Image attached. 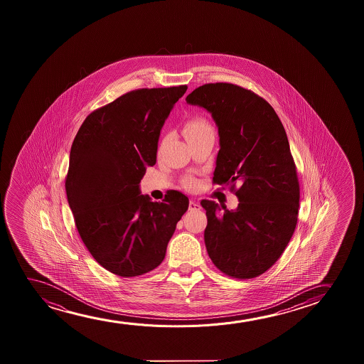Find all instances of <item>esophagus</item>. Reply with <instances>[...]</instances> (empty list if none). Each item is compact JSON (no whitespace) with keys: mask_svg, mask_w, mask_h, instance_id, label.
<instances>
[{"mask_svg":"<svg viewBox=\"0 0 364 364\" xmlns=\"http://www.w3.org/2000/svg\"><path fill=\"white\" fill-rule=\"evenodd\" d=\"M201 209L199 203L195 201V200H190L189 201V210L190 211H199Z\"/></svg>","mask_w":364,"mask_h":364,"instance_id":"1","label":"esophagus"}]
</instances>
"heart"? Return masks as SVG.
Returning a JSON list of instances; mask_svg holds the SVG:
<instances>
[{
  "mask_svg": "<svg viewBox=\"0 0 364 364\" xmlns=\"http://www.w3.org/2000/svg\"><path fill=\"white\" fill-rule=\"evenodd\" d=\"M214 129L210 124L208 120L201 118V117H195L185 122L184 127H183V134H184L186 140L194 139L196 136L200 135L206 134V133H213ZM186 184L189 186L194 185V180H188Z\"/></svg>",
  "mask_w": 364,
  "mask_h": 364,
  "instance_id": "1",
  "label": "heart"
}]
</instances>
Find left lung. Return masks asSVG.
I'll use <instances>...</instances> for the list:
<instances>
[{
  "instance_id": "obj_1",
  "label": "left lung",
  "mask_w": 364,
  "mask_h": 364,
  "mask_svg": "<svg viewBox=\"0 0 364 364\" xmlns=\"http://www.w3.org/2000/svg\"><path fill=\"white\" fill-rule=\"evenodd\" d=\"M186 103L208 110L218 127L214 183L241 185L235 210L201 201L208 254L224 274L254 279L279 259L297 224L299 185L284 125L266 100L230 83L201 85Z\"/></svg>"
}]
</instances>
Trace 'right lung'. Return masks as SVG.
I'll return each mask as SVG.
<instances>
[{
	"instance_id": "1",
	"label": "right lung",
	"mask_w": 364,
	"mask_h": 364,
	"mask_svg": "<svg viewBox=\"0 0 364 364\" xmlns=\"http://www.w3.org/2000/svg\"><path fill=\"white\" fill-rule=\"evenodd\" d=\"M186 85L138 90L85 118L70 148L65 193L75 226L95 261L134 277L158 267L188 196L164 203L140 194L146 166L156 163L160 132Z\"/></svg>"
}]
</instances>
